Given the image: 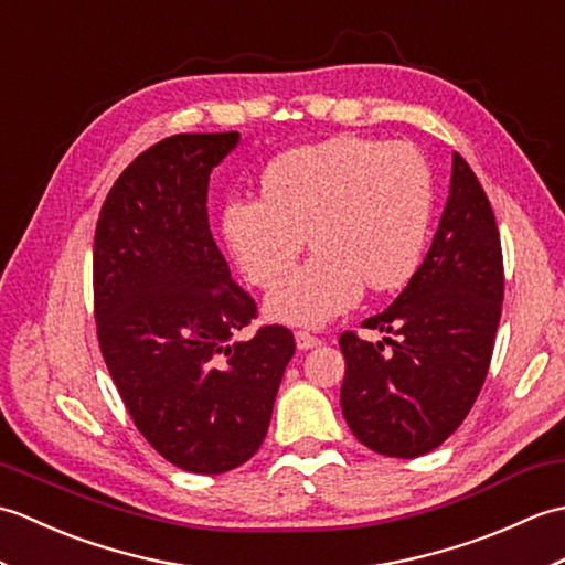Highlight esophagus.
I'll use <instances>...</instances> for the list:
<instances>
[{"instance_id":"34e87169","label":"esophagus","mask_w":565,"mask_h":565,"mask_svg":"<svg viewBox=\"0 0 565 565\" xmlns=\"http://www.w3.org/2000/svg\"><path fill=\"white\" fill-rule=\"evenodd\" d=\"M318 344H320V338H316V334L301 332V330L296 332V347H298V350H313V347H318Z\"/></svg>"}]
</instances>
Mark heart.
<instances>
[{
    "mask_svg": "<svg viewBox=\"0 0 565 565\" xmlns=\"http://www.w3.org/2000/svg\"><path fill=\"white\" fill-rule=\"evenodd\" d=\"M259 186L262 199H233L223 209L225 243L247 279L274 289L306 237L316 245L267 301L274 320L322 326L352 308L364 286L388 294L415 274L431 215V177L407 142L332 136L276 154Z\"/></svg>",
    "mask_w": 565,
    "mask_h": 565,
    "instance_id": "b5f03b06",
    "label": "heart"
}]
</instances>
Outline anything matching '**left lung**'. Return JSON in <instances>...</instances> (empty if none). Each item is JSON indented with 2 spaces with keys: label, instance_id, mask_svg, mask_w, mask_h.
I'll return each mask as SVG.
<instances>
[{
  "label": "left lung",
  "instance_id": "8db88e82",
  "mask_svg": "<svg viewBox=\"0 0 565 565\" xmlns=\"http://www.w3.org/2000/svg\"><path fill=\"white\" fill-rule=\"evenodd\" d=\"M502 294L495 213L454 152L449 199L425 262L383 313L364 320V328L393 338L376 344L354 332L340 338L347 364L340 405L364 447L415 459L456 431L483 388Z\"/></svg>",
  "mask_w": 565,
  "mask_h": 565
}]
</instances>
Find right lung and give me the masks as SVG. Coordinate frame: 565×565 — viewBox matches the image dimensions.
Wrapping results in <instances>:
<instances>
[{"instance_id": "obj_1", "label": "right lung", "mask_w": 565, "mask_h": 565, "mask_svg": "<svg viewBox=\"0 0 565 565\" xmlns=\"http://www.w3.org/2000/svg\"><path fill=\"white\" fill-rule=\"evenodd\" d=\"M239 142L179 134L140 152L94 235V318L106 369L140 435L191 473L233 471L267 437L296 342L289 328L235 334L257 306L209 227V179Z\"/></svg>"}]
</instances>
